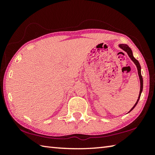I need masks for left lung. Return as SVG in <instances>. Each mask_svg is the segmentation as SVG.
Listing matches in <instances>:
<instances>
[{"label": "left lung", "instance_id": "left-lung-1", "mask_svg": "<svg viewBox=\"0 0 155 155\" xmlns=\"http://www.w3.org/2000/svg\"><path fill=\"white\" fill-rule=\"evenodd\" d=\"M118 46L120 47V48H122L123 51H124L126 52H127V53L128 54V57H130V59L132 60V61H133V63H134V64H135L136 66H137V72H138V75H139V77H140V94H139V97H138V99H137V102H136L135 104H134V106L132 107V109L130 110L129 112H130L133 109L135 108V106L137 105V104L138 103L139 100H140V98L141 94V92H142V90H143V78H142V76H141V66H140V63H139V61L135 58L134 57H133L132 50L130 49V47H128V46L127 45V44H119ZM129 112H128V113H129Z\"/></svg>", "mask_w": 155, "mask_h": 155}]
</instances>
